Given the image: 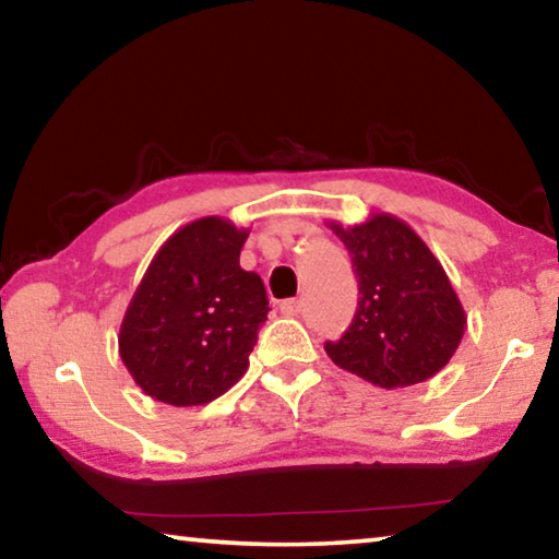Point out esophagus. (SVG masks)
I'll list each match as a JSON object with an SVG mask.
<instances>
[{"instance_id": "1", "label": "esophagus", "mask_w": 559, "mask_h": 559, "mask_svg": "<svg viewBox=\"0 0 559 559\" xmlns=\"http://www.w3.org/2000/svg\"><path fill=\"white\" fill-rule=\"evenodd\" d=\"M281 313L283 316H298L300 313V300L298 298H288V300H281Z\"/></svg>"}]
</instances>
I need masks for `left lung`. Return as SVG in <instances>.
I'll return each mask as SVG.
<instances>
[{"label": "left lung", "instance_id": "1", "mask_svg": "<svg viewBox=\"0 0 559 559\" xmlns=\"http://www.w3.org/2000/svg\"><path fill=\"white\" fill-rule=\"evenodd\" d=\"M325 226L348 248L358 276V311L338 343H325L335 366L378 388H407L448 366L467 316L428 243L393 214Z\"/></svg>", "mask_w": 559, "mask_h": 559}]
</instances>
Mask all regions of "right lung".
<instances>
[{
    "mask_svg": "<svg viewBox=\"0 0 559 559\" xmlns=\"http://www.w3.org/2000/svg\"><path fill=\"white\" fill-rule=\"evenodd\" d=\"M248 228L221 216L181 226L158 248L119 328V356L158 403L206 405L248 370L269 298L238 263Z\"/></svg>",
    "mask_w": 559,
    "mask_h": 559,
    "instance_id": "right-lung-1",
    "label": "right lung"
}]
</instances>
